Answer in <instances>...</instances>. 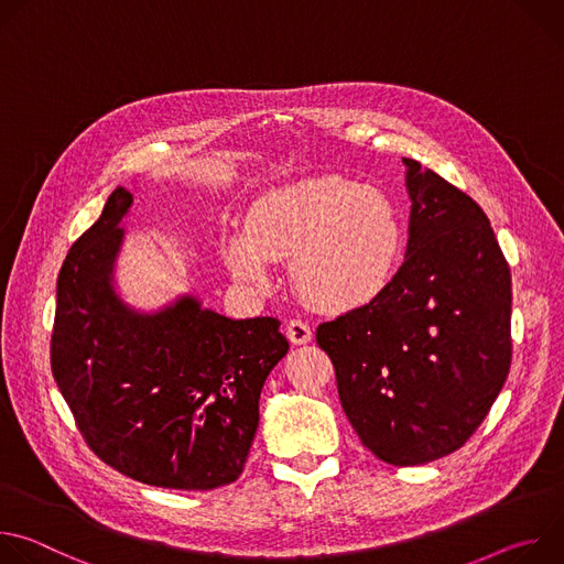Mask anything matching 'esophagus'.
I'll return each mask as SVG.
<instances>
[{
	"mask_svg": "<svg viewBox=\"0 0 564 564\" xmlns=\"http://www.w3.org/2000/svg\"><path fill=\"white\" fill-rule=\"evenodd\" d=\"M285 335H288V339H290L292 344L303 346V344H307V341L312 339V328L305 324V321L292 318L290 324L285 326Z\"/></svg>",
	"mask_w": 564,
	"mask_h": 564,
	"instance_id": "obj_1",
	"label": "esophagus"
}]
</instances>
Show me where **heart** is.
<instances>
[{"label":"heart","mask_w":564,"mask_h":564,"mask_svg":"<svg viewBox=\"0 0 564 564\" xmlns=\"http://www.w3.org/2000/svg\"><path fill=\"white\" fill-rule=\"evenodd\" d=\"M404 223L375 187L328 176L261 196L246 229L227 234L231 274L265 285L272 261L290 259L296 294L326 312H352L379 301L404 261Z\"/></svg>","instance_id":"1"}]
</instances>
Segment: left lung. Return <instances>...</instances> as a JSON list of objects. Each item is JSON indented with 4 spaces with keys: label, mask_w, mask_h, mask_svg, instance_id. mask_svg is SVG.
Returning <instances> with one entry per match:
<instances>
[{
    "label": "left lung",
    "mask_w": 564,
    "mask_h": 564,
    "mask_svg": "<svg viewBox=\"0 0 564 564\" xmlns=\"http://www.w3.org/2000/svg\"><path fill=\"white\" fill-rule=\"evenodd\" d=\"M404 265L368 307L316 328L361 444L394 466L440 459L477 431L511 368V272L481 207L404 158Z\"/></svg>",
    "instance_id": "1"
}]
</instances>
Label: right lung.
Instances as JSON below:
<instances>
[{
    "mask_svg": "<svg viewBox=\"0 0 564 564\" xmlns=\"http://www.w3.org/2000/svg\"><path fill=\"white\" fill-rule=\"evenodd\" d=\"M131 205L118 187L62 263L53 377L87 444L122 475L181 491L231 485L290 344L279 318H229L194 294L153 312L122 301L113 270Z\"/></svg>",
    "mask_w": 564,
    "mask_h": 564,
    "instance_id": "1",
    "label": "right lung"
}]
</instances>
